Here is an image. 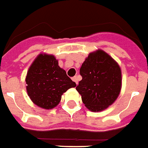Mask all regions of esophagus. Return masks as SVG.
I'll list each match as a JSON object with an SVG mask.
<instances>
[{"mask_svg": "<svg viewBox=\"0 0 148 148\" xmlns=\"http://www.w3.org/2000/svg\"><path fill=\"white\" fill-rule=\"evenodd\" d=\"M72 80H73V81L77 84H78V80H79V79H78V76H74V77H72Z\"/></svg>", "mask_w": 148, "mask_h": 148, "instance_id": "1", "label": "esophagus"}]
</instances>
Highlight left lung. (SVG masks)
Listing matches in <instances>:
<instances>
[{"instance_id":"1","label":"left lung","mask_w":148,"mask_h":148,"mask_svg":"<svg viewBox=\"0 0 148 148\" xmlns=\"http://www.w3.org/2000/svg\"><path fill=\"white\" fill-rule=\"evenodd\" d=\"M82 79L76 88L90 111L100 112L119 95L122 75L119 64L103 50L91 52L79 69Z\"/></svg>"}]
</instances>
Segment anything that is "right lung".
Here are the masks:
<instances>
[{
	"label": "right lung",
	"mask_w": 148,
	"mask_h": 148,
	"mask_svg": "<svg viewBox=\"0 0 148 148\" xmlns=\"http://www.w3.org/2000/svg\"><path fill=\"white\" fill-rule=\"evenodd\" d=\"M25 82L29 98L45 109L56 107L63 93L76 86L60 68L55 56L48 54H40L36 58L27 72Z\"/></svg>",
	"instance_id": "1"
}]
</instances>
